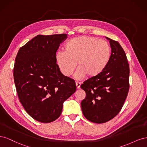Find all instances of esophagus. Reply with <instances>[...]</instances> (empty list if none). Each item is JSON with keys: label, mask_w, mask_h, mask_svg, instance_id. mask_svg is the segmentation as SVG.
Returning <instances> with one entry per match:
<instances>
[{"label": "esophagus", "mask_w": 147, "mask_h": 147, "mask_svg": "<svg viewBox=\"0 0 147 147\" xmlns=\"http://www.w3.org/2000/svg\"><path fill=\"white\" fill-rule=\"evenodd\" d=\"M76 86L77 89H79L80 88V83H78V82H76Z\"/></svg>", "instance_id": "esophagus-1"}]
</instances>
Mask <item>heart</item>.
<instances>
[{
    "instance_id": "b5f03b06",
    "label": "heart",
    "mask_w": 147,
    "mask_h": 147,
    "mask_svg": "<svg viewBox=\"0 0 147 147\" xmlns=\"http://www.w3.org/2000/svg\"><path fill=\"white\" fill-rule=\"evenodd\" d=\"M64 49V51L56 53V63L66 77L72 74L77 63L75 77L78 79L98 76L105 69L111 57L109 44L94 37H75L65 44Z\"/></svg>"
}]
</instances>
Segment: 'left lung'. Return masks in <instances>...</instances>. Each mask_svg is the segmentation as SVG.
<instances>
[{"mask_svg":"<svg viewBox=\"0 0 147 147\" xmlns=\"http://www.w3.org/2000/svg\"><path fill=\"white\" fill-rule=\"evenodd\" d=\"M110 41L112 54L105 69L81 85L86 97L81 102L83 114L94 123L110 121L123 107L129 88V66L126 53L119 43Z\"/></svg>","mask_w":147,"mask_h":147,"instance_id":"1","label":"left lung"}]
</instances>
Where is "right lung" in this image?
I'll list each match as a JSON object with an SVG mask.
<instances>
[{
	"instance_id": "add662e5",
	"label": "right lung",
	"mask_w": 147,
	"mask_h": 147,
	"mask_svg": "<svg viewBox=\"0 0 147 147\" xmlns=\"http://www.w3.org/2000/svg\"><path fill=\"white\" fill-rule=\"evenodd\" d=\"M65 34L38 35L20 48L13 77L19 99L30 116L48 123L61 114L64 102L76 91L73 79L61 72L55 61Z\"/></svg>"
}]
</instances>
